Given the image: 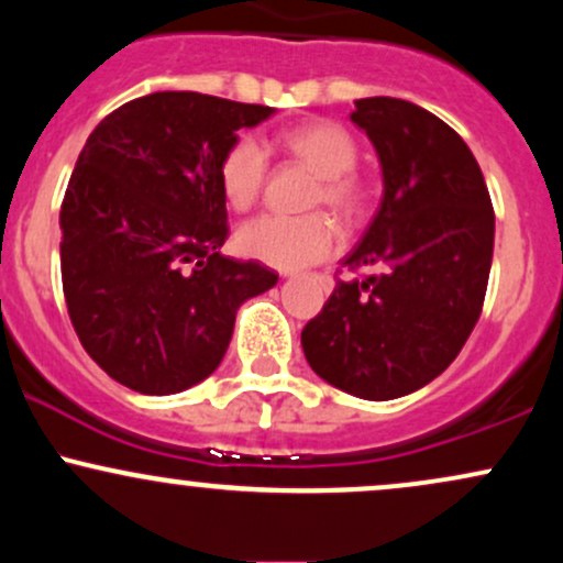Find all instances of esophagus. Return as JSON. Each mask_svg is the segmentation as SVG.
Returning <instances> with one entry per match:
<instances>
[{
    "label": "esophagus",
    "mask_w": 563,
    "mask_h": 563,
    "mask_svg": "<svg viewBox=\"0 0 563 563\" xmlns=\"http://www.w3.org/2000/svg\"><path fill=\"white\" fill-rule=\"evenodd\" d=\"M322 280H325V283H328V286H331V277H328V275H322Z\"/></svg>",
    "instance_id": "obj_1"
}]
</instances>
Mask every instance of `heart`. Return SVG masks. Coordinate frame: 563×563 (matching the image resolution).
Wrapping results in <instances>:
<instances>
[{
	"label": "heart",
	"mask_w": 563,
	"mask_h": 563,
	"mask_svg": "<svg viewBox=\"0 0 563 563\" xmlns=\"http://www.w3.org/2000/svg\"><path fill=\"white\" fill-rule=\"evenodd\" d=\"M280 147L318 174L309 206H322L339 217L352 219L363 211L365 187L354 177L357 140L335 121H309L288 129ZM219 190L230 209L249 211L262 196L267 179V156L260 142L249 134L232 140L219 158ZM339 235L333 222L322 214L307 217H256L235 232V249L249 260L269 264L275 269H299L322 262L333 254Z\"/></svg>",
	"instance_id": "1"
}]
</instances>
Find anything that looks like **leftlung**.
Instances as JSON below:
<instances>
[{"instance_id":"8db88e82","label":"left lung","mask_w":563,"mask_h":563,"mask_svg":"<svg viewBox=\"0 0 563 563\" xmlns=\"http://www.w3.org/2000/svg\"><path fill=\"white\" fill-rule=\"evenodd\" d=\"M352 121L376 147L384 198L322 312L301 331L322 380L360 399H397L450 367L482 314L495 211L474 153L416 102L365 97Z\"/></svg>"}]
</instances>
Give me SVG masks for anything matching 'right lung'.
<instances>
[{
    "label": "right lung",
    "instance_id": "right-lung-1",
    "mask_svg": "<svg viewBox=\"0 0 563 563\" xmlns=\"http://www.w3.org/2000/svg\"><path fill=\"white\" fill-rule=\"evenodd\" d=\"M275 108L153 92L100 121L60 209L63 294L76 335L113 380L177 394L209 378L235 314L277 283L222 254L219 158Z\"/></svg>",
    "mask_w": 563,
    "mask_h": 563
}]
</instances>
